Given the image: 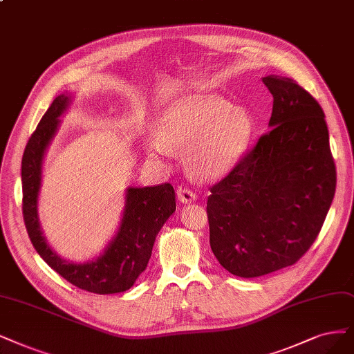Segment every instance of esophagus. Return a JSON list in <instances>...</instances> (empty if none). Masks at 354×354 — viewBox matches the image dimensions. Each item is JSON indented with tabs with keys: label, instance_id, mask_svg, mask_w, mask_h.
Segmentation results:
<instances>
[{
	"label": "esophagus",
	"instance_id": "1",
	"mask_svg": "<svg viewBox=\"0 0 354 354\" xmlns=\"http://www.w3.org/2000/svg\"><path fill=\"white\" fill-rule=\"evenodd\" d=\"M178 200L182 204H189V203L197 200V197H195V194L191 189H188V188H179L178 189Z\"/></svg>",
	"mask_w": 354,
	"mask_h": 354
}]
</instances>
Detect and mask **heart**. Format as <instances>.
<instances>
[{"mask_svg": "<svg viewBox=\"0 0 354 354\" xmlns=\"http://www.w3.org/2000/svg\"><path fill=\"white\" fill-rule=\"evenodd\" d=\"M252 137L254 120L245 106H233L216 93H197L178 99L157 116L147 149L154 156L188 149V169L213 180L239 163Z\"/></svg>", "mask_w": 354, "mask_h": 354, "instance_id": "b5f03b06", "label": "heart"}]
</instances>
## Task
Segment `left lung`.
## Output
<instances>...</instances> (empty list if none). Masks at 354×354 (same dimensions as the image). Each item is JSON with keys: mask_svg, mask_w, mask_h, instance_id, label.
<instances>
[{"mask_svg": "<svg viewBox=\"0 0 354 354\" xmlns=\"http://www.w3.org/2000/svg\"><path fill=\"white\" fill-rule=\"evenodd\" d=\"M263 82L274 99L271 129L210 188L207 201L212 251L243 279L299 261L318 236L337 182L319 103L292 78Z\"/></svg>", "mask_w": 354, "mask_h": 354, "instance_id": "8db88e82", "label": "left lung"}]
</instances>
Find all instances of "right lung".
<instances>
[{
  "label": "right lung",
  "instance_id": "1",
  "mask_svg": "<svg viewBox=\"0 0 354 354\" xmlns=\"http://www.w3.org/2000/svg\"><path fill=\"white\" fill-rule=\"evenodd\" d=\"M71 102L68 91L57 96L24 149L21 160L24 225L36 252L61 277L91 293H121L133 287L146 270L157 233L176 210L175 189L170 184L128 187L120 226L99 257L77 263L57 254L48 243L39 221L37 200L45 154L58 133L59 118L67 112Z\"/></svg>",
  "mask_w": 354,
  "mask_h": 354
}]
</instances>
